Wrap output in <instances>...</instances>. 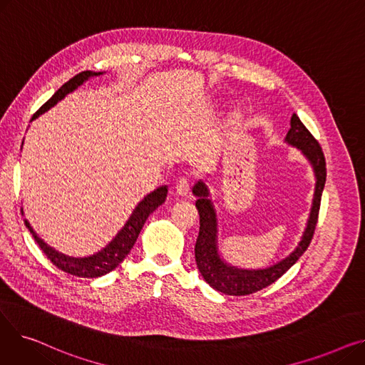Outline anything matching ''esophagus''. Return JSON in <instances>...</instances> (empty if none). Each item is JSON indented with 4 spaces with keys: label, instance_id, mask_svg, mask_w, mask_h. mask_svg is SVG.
I'll list each match as a JSON object with an SVG mask.
<instances>
[{
    "label": "esophagus",
    "instance_id": "1",
    "mask_svg": "<svg viewBox=\"0 0 365 365\" xmlns=\"http://www.w3.org/2000/svg\"><path fill=\"white\" fill-rule=\"evenodd\" d=\"M176 192L180 197H186L187 195V192H189V179L182 178V179L178 180V183H176Z\"/></svg>",
    "mask_w": 365,
    "mask_h": 365
}]
</instances>
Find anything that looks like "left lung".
<instances>
[{
  "instance_id": "left-lung-1",
  "label": "left lung",
  "mask_w": 365,
  "mask_h": 365,
  "mask_svg": "<svg viewBox=\"0 0 365 365\" xmlns=\"http://www.w3.org/2000/svg\"><path fill=\"white\" fill-rule=\"evenodd\" d=\"M290 124L292 127L289 133H287L285 140L293 146H297L304 153L306 158L311 161L315 171L317 185L308 226L304 229V234L297 248L289 257H285L279 263L267 267V269L260 271H244L226 264L217 255L216 213L212 202L208 200L207 186L202 182H198L192 189L194 195L198 198L195 205L200 213V234L195 244V262L202 278L210 284V287H213L215 290L220 293L229 296H247L260 292L264 287L271 285L289 271L299 260V257L306 252V248L309 247L312 241L318 223L322 189L325 185V178H327L325 157L318 140L312 136L311 131L304 127V124L300 121L296 113H293Z\"/></svg>"
}]
</instances>
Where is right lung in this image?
I'll use <instances>...</instances> for the list:
<instances>
[{"label": "right lung", "mask_w": 365, "mask_h": 365, "mask_svg": "<svg viewBox=\"0 0 365 365\" xmlns=\"http://www.w3.org/2000/svg\"><path fill=\"white\" fill-rule=\"evenodd\" d=\"M93 75H101V72L84 71V72L76 73L73 78H71L68 83H65L40 109L34 113L32 120L36 118L38 115L46 112L47 109H50L51 106H54L59 101H62L68 93L73 91L76 87L81 86ZM165 197H167V186H161V187L153 190V192H150L149 195H146L138 204V207L134 208V212L131 213V216L127 220V223L124 225V227L117 234V237H115L102 252L96 253L90 257H83V259L68 257L65 255H61L59 252H56L54 248L48 247L40 237L35 234V231L26 219H25V225L29 229V232L32 234L36 244L40 245L44 255L50 259V262L56 267H59V269H62L63 272L73 275V277L98 278V277L106 275L110 271H113L115 267H117L125 259V256L133 248L134 242H136L146 219L149 217V215L152 212H155V210L165 201Z\"/></svg>", "instance_id": "obj_1"}]
</instances>
